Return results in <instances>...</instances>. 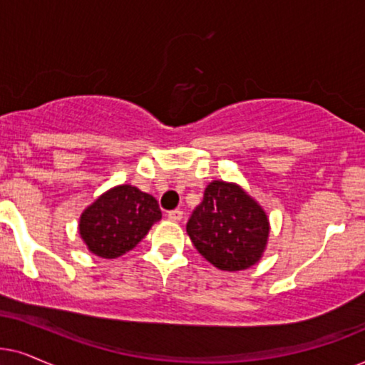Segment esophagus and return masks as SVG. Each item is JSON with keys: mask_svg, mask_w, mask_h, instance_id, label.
Returning <instances> with one entry per match:
<instances>
[{"mask_svg": "<svg viewBox=\"0 0 365 365\" xmlns=\"http://www.w3.org/2000/svg\"><path fill=\"white\" fill-rule=\"evenodd\" d=\"M182 217H183V212L180 210V208H177V210H170L168 212V218L172 222H180V220H182Z\"/></svg>", "mask_w": 365, "mask_h": 365, "instance_id": "obj_1", "label": "esophagus"}]
</instances>
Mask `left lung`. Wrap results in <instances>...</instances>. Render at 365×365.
Listing matches in <instances>:
<instances>
[{
	"label": "left lung",
	"instance_id": "1",
	"mask_svg": "<svg viewBox=\"0 0 365 365\" xmlns=\"http://www.w3.org/2000/svg\"><path fill=\"white\" fill-rule=\"evenodd\" d=\"M187 232L203 259L217 269L235 272L259 262L269 220L240 187L215 180L188 218Z\"/></svg>",
	"mask_w": 365,
	"mask_h": 365
}]
</instances>
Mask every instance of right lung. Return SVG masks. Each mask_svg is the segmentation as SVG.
<instances>
[{"label": "right lung", "mask_w": 365, "mask_h": 365, "mask_svg": "<svg viewBox=\"0 0 365 365\" xmlns=\"http://www.w3.org/2000/svg\"><path fill=\"white\" fill-rule=\"evenodd\" d=\"M160 218L162 212L152 195L120 185L86 208L80 218V235L95 255L115 259L132 250Z\"/></svg>", "instance_id": "right-lung-1"}]
</instances>
